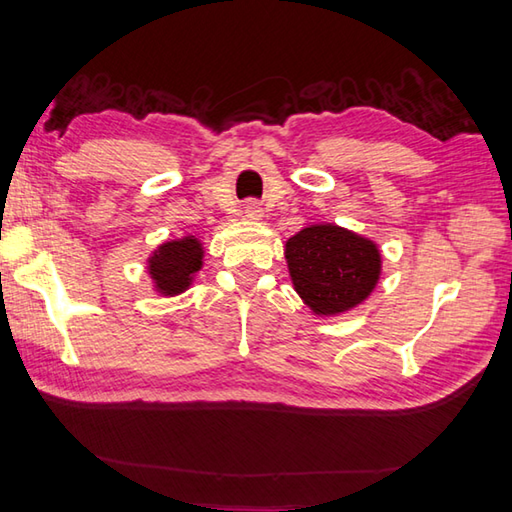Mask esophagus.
<instances>
[{
    "label": "esophagus",
    "instance_id": "1",
    "mask_svg": "<svg viewBox=\"0 0 512 512\" xmlns=\"http://www.w3.org/2000/svg\"><path fill=\"white\" fill-rule=\"evenodd\" d=\"M244 215H246L248 219H262V217H264V208L259 206L257 202H246Z\"/></svg>",
    "mask_w": 512,
    "mask_h": 512
}]
</instances>
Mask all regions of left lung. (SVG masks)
<instances>
[{
	"label": "left lung",
	"instance_id": "left-lung-1",
	"mask_svg": "<svg viewBox=\"0 0 512 512\" xmlns=\"http://www.w3.org/2000/svg\"><path fill=\"white\" fill-rule=\"evenodd\" d=\"M290 282L315 315H342L364 304L382 275L373 239L335 224L299 230L284 246Z\"/></svg>",
	"mask_w": 512,
	"mask_h": 512
}]
</instances>
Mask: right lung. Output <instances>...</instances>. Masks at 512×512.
<instances>
[{"mask_svg":"<svg viewBox=\"0 0 512 512\" xmlns=\"http://www.w3.org/2000/svg\"><path fill=\"white\" fill-rule=\"evenodd\" d=\"M204 246L195 235L159 244L148 257V275L162 297H175L190 288L204 266Z\"/></svg>","mask_w":512,"mask_h":512,"instance_id":"1","label":"right lung"}]
</instances>
